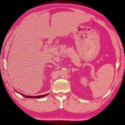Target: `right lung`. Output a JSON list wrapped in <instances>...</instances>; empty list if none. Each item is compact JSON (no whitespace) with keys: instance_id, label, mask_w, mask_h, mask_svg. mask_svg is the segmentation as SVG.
<instances>
[{"instance_id":"1","label":"right lung","mask_w":125,"mask_h":125,"mask_svg":"<svg viewBox=\"0 0 125 125\" xmlns=\"http://www.w3.org/2000/svg\"><path fill=\"white\" fill-rule=\"evenodd\" d=\"M19 94H20L21 95H22V96H24V97H25L26 98H41V97H45V96H46L47 94H43V95H40V96H25L24 95V94H20V93H19Z\"/></svg>"}]
</instances>
